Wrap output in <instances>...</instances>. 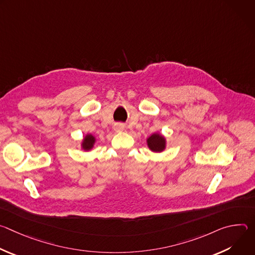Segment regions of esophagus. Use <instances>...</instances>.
Instances as JSON below:
<instances>
[{
    "instance_id": "34e87169",
    "label": "esophagus",
    "mask_w": 255,
    "mask_h": 255,
    "mask_svg": "<svg viewBox=\"0 0 255 255\" xmlns=\"http://www.w3.org/2000/svg\"><path fill=\"white\" fill-rule=\"evenodd\" d=\"M114 130H115L116 132H122V131L125 130V126H124V124H121V123L116 124V125L114 126Z\"/></svg>"
}]
</instances>
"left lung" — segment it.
<instances>
[{
	"mask_svg": "<svg viewBox=\"0 0 255 255\" xmlns=\"http://www.w3.org/2000/svg\"><path fill=\"white\" fill-rule=\"evenodd\" d=\"M146 143L149 150L155 153H160L166 149V137L159 132L151 134L146 139Z\"/></svg>",
	"mask_w": 255,
	"mask_h": 255,
	"instance_id": "8db88e82",
	"label": "left lung"
}]
</instances>
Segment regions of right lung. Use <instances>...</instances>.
Listing matches in <instances>:
<instances>
[{
	"mask_svg": "<svg viewBox=\"0 0 255 255\" xmlns=\"http://www.w3.org/2000/svg\"><path fill=\"white\" fill-rule=\"evenodd\" d=\"M96 142H97L96 136L91 133H87L81 141V148L84 151H91L95 147Z\"/></svg>",
	"mask_w": 255,
	"mask_h": 255,
	"instance_id": "1",
	"label": "right lung"
}]
</instances>
